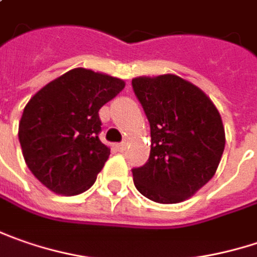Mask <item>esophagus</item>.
<instances>
[{
  "label": "esophagus",
  "instance_id": "esophagus-1",
  "mask_svg": "<svg viewBox=\"0 0 257 257\" xmlns=\"http://www.w3.org/2000/svg\"><path fill=\"white\" fill-rule=\"evenodd\" d=\"M125 148H126V142H122V144H117L116 145V150L119 151V152H123Z\"/></svg>",
  "mask_w": 257,
  "mask_h": 257
}]
</instances>
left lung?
<instances>
[{"instance_id": "1", "label": "left lung", "mask_w": 257, "mask_h": 257, "mask_svg": "<svg viewBox=\"0 0 257 257\" xmlns=\"http://www.w3.org/2000/svg\"><path fill=\"white\" fill-rule=\"evenodd\" d=\"M151 126L148 162L134 168V184L155 203L175 204L194 195L217 171L226 134L211 99L175 74L132 79Z\"/></svg>"}]
</instances>
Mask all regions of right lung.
<instances>
[{"label": "right lung", "instance_id": "1", "mask_svg": "<svg viewBox=\"0 0 257 257\" xmlns=\"http://www.w3.org/2000/svg\"><path fill=\"white\" fill-rule=\"evenodd\" d=\"M125 87L105 73L77 67L41 87L18 125L23 157L50 191L77 195L89 190L109 158L99 140V109Z\"/></svg>", "mask_w": 257, "mask_h": 257}]
</instances>
